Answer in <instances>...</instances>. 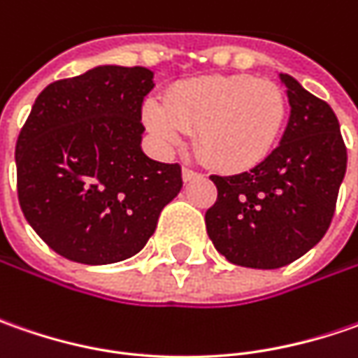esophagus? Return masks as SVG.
<instances>
[{
	"instance_id": "34e87169",
	"label": "esophagus",
	"mask_w": 358,
	"mask_h": 358,
	"mask_svg": "<svg viewBox=\"0 0 358 358\" xmlns=\"http://www.w3.org/2000/svg\"><path fill=\"white\" fill-rule=\"evenodd\" d=\"M201 175L197 171H193V169H189V167H183V181H193V179H199Z\"/></svg>"
}]
</instances>
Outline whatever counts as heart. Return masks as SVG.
<instances>
[{
  "instance_id": "heart-1",
  "label": "heart",
  "mask_w": 358,
  "mask_h": 358,
  "mask_svg": "<svg viewBox=\"0 0 358 358\" xmlns=\"http://www.w3.org/2000/svg\"><path fill=\"white\" fill-rule=\"evenodd\" d=\"M145 125L165 149L195 131V151L219 171H245L268 157L279 141L287 99L267 79L197 77L169 90L165 103L147 99Z\"/></svg>"
}]
</instances>
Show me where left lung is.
Returning <instances> with one entry per match:
<instances>
[{
	"mask_svg": "<svg viewBox=\"0 0 358 358\" xmlns=\"http://www.w3.org/2000/svg\"><path fill=\"white\" fill-rule=\"evenodd\" d=\"M291 115L279 147L251 171L219 177L205 213L215 249L229 263L279 268L323 239L347 171V147L331 105L279 73Z\"/></svg>",
	"mask_w": 358,
	"mask_h": 358,
	"instance_id": "1",
	"label": "left lung"
}]
</instances>
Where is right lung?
<instances>
[{
	"label": "right lung",
	"mask_w": 358,
	"mask_h": 358,
	"mask_svg": "<svg viewBox=\"0 0 358 358\" xmlns=\"http://www.w3.org/2000/svg\"><path fill=\"white\" fill-rule=\"evenodd\" d=\"M147 67L99 65L49 83L15 145L21 211L69 261L109 265L139 253L183 187L179 163L141 149Z\"/></svg>",
	"instance_id": "1"
}]
</instances>
